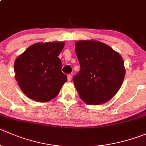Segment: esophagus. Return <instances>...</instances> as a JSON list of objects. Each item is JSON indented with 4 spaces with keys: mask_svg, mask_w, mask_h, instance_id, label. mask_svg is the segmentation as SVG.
Segmentation results:
<instances>
[{
    "mask_svg": "<svg viewBox=\"0 0 146 146\" xmlns=\"http://www.w3.org/2000/svg\"><path fill=\"white\" fill-rule=\"evenodd\" d=\"M67 77H68V81H70V80H72V76L70 74L68 75Z\"/></svg>",
    "mask_w": 146,
    "mask_h": 146,
    "instance_id": "34e87169",
    "label": "esophagus"
}]
</instances>
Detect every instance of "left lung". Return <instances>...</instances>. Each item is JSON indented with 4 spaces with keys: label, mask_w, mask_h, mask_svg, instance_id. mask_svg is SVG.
Segmentation results:
<instances>
[{
    "label": "left lung",
    "mask_w": 146,
    "mask_h": 146,
    "mask_svg": "<svg viewBox=\"0 0 146 146\" xmlns=\"http://www.w3.org/2000/svg\"><path fill=\"white\" fill-rule=\"evenodd\" d=\"M76 53L80 70L73 80L80 98L90 105L108 101L125 77L122 57L108 45L95 40L78 41Z\"/></svg>",
    "instance_id": "1"
}]
</instances>
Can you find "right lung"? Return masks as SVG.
<instances>
[{
  "mask_svg": "<svg viewBox=\"0 0 146 146\" xmlns=\"http://www.w3.org/2000/svg\"><path fill=\"white\" fill-rule=\"evenodd\" d=\"M64 43H38L28 47L14 64L15 77L22 91L31 99L47 102L58 95L67 81L58 56Z\"/></svg>",
  "mask_w": 146,
  "mask_h": 146,
  "instance_id": "1",
  "label": "right lung"
}]
</instances>
